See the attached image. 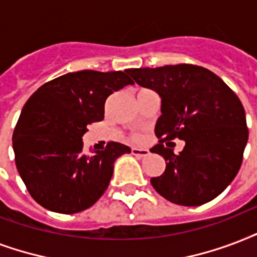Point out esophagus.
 Here are the masks:
<instances>
[{"label": "esophagus", "instance_id": "esophagus-1", "mask_svg": "<svg viewBox=\"0 0 257 257\" xmlns=\"http://www.w3.org/2000/svg\"><path fill=\"white\" fill-rule=\"evenodd\" d=\"M131 153H133V156H135V157H146L147 154H149V150H147V149H138V147H133Z\"/></svg>", "mask_w": 257, "mask_h": 257}]
</instances>
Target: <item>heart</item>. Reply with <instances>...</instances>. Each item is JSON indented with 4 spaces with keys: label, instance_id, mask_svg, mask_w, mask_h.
<instances>
[{
    "label": "heart",
    "instance_id": "obj_1",
    "mask_svg": "<svg viewBox=\"0 0 257 257\" xmlns=\"http://www.w3.org/2000/svg\"><path fill=\"white\" fill-rule=\"evenodd\" d=\"M135 139H138V137H137V138H135Z\"/></svg>",
    "mask_w": 257,
    "mask_h": 257
}]
</instances>
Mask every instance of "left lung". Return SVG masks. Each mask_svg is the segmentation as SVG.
Here are the masks:
<instances>
[{"label":"left lung","mask_w":257,"mask_h":257,"mask_svg":"<svg viewBox=\"0 0 257 257\" xmlns=\"http://www.w3.org/2000/svg\"><path fill=\"white\" fill-rule=\"evenodd\" d=\"M139 85L161 96L156 124L158 145L151 149L166 161L151 185L170 202L198 206L209 202L233 181L248 141L245 111L237 95L209 69L193 64L133 68ZM185 141L174 155L170 141Z\"/></svg>","instance_id":"obj_1"}]
</instances>
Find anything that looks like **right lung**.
I'll return each instance as SVG.
<instances>
[{"label":"right lung","mask_w":257,"mask_h":257,"mask_svg":"<svg viewBox=\"0 0 257 257\" xmlns=\"http://www.w3.org/2000/svg\"><path fill=\"white\" fill-rule=\"evenodd\" d=\"M134 84L122 71L69 72L41 85L25 103L13 133L16 166L33 200L72 214L88 209L108 188L114 162L131 149L108 142L83 153L87 126L104 118L107 97Z\"/></svg>","instance_id":"obj_1"}]
</instances>
